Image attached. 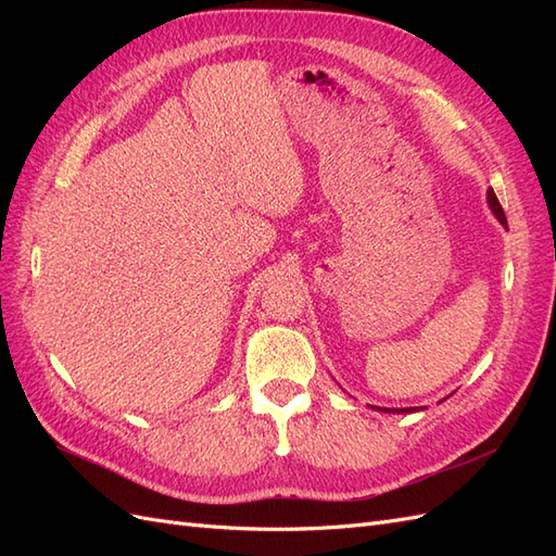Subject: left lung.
Instances as JSON below:
<instances>
[{
    "instance_id": "left-lung-1",
    "label": "left lung",
    "mask_w": 556,
    "mask_h": 556,
    "mask_svg": "<svg viewBox=\"0 0 556 556\" xmlns=\"http://www.w3.org/2000/svg\"><path fill=\"white\" fill-rule=\"evenodd\" d=\"M486 204H490L492 213L498 217L501 225H508V223H506V213H503V208H501L498 199H496V194H494L492 188L486 190ZM378 410H382V413H413V410H417V408H378Z\"/></svg>"
}]
</instances>
